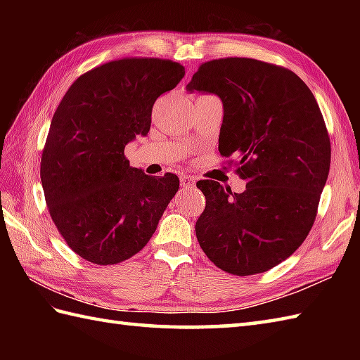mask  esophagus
Instances as JSON below:
<instances>
[{
    "instance_id": "1",
    "label": "esophagus",
    "mask_w": 360,
    "mask_h": 360,
    "mask_svg": "<svg viewBox=\"0 0 360 360\" xmlns=\"http://www.w3.org/2000/svg\"><path fill=\"white\" fill-rule=\"evenodd\" d=\"M195 186H196V181H195L193 176H187V174L181 176V187H184V188H193Z\"/></svg>"
}]
</instances>
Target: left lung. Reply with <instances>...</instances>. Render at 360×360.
Here are the masks:
<instances>
[{
	"mask_svg": "<svg viewBox=\"0 0 360 360\" xmlns=\"http://www.w3.org/2000/svg\"><path fill=\"white\" fill-rule=\"evenodd\" d=\"M188 91L219 96L218 150L246 181L243 193L198 181L205 209L195 231L204 254L229 274L272 269L302 246L330 173L331 142L314 94L288 68L227 57L202 63Z\"/></svg>",
	"mask_w": 360,
	"mask_h": 360,
	"instance_id": "left-lung-1",
	"label": "left lung"
}]
</instances>
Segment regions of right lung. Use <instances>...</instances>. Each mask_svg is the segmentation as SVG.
<instances>
[{
  "instance_id": "obj_1",
  "label": "right lung",
  "mask_w": 360,
  "mask_h": 360,
  "mask_svg": "<svg viewBox=\"0 0 360 360\" xmlns=\"http://www.w3.org/2000/svg\"><path fill=\"white\" fill-rule=\"evenodd\" d=\"M167 58L127 57L82 74L58 103L41 153L49 215L75 254L108 266L136 255L179 188L178 176L129 167L125 145L150 131L156 98L184 77Z\"/></svg>"
}]
</instances>
